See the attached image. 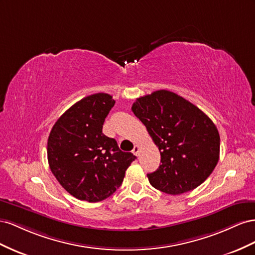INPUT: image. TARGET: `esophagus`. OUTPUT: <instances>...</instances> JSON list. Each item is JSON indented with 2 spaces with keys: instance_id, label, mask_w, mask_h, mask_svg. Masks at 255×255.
Listing matches in <instances>:
<instances>
[{
  "instance_id": "obj_1",
  "label": "esophagus",
  "mask_w": 255,
  "mask_h": 255,
  "mask_svg": "<svg viewBox=\"0 0 255 255\" xmlns=\"http://www.w3.org/2000/svg\"><path fill=\"white\" fill-rule=\"evenodd\" d=\"M139 151H140V147L139 145H134V147L132 149V152L135 155V156H139Z\"/></svg>"
}]
</instances>
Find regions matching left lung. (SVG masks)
I'll return each mask as SVG.
<instances>
[{
  "label": "left lung",
  "instance_id": "8db88e82",
  "mask_svg": "<svg viewBox=\"0 0 255 255\" xmlns=\"http://www.w3.org/2000/svg\"><path fill=\"white\" fill-rule=\"evenodd\" d=\"M131 110L161 155L159 168L147 174L150 185L177 195L204 183L220 154V135L213 121L190 101L166 90L136 98Z\"/></svg>",
  "mask_w": 255,
  "mask_h": 255
}]
</instances>
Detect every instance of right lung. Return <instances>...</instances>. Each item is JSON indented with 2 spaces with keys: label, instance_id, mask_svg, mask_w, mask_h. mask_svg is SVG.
<instances>
[{
  "label": "right lung",
  "instance_id": "1",
  "mask_svg": "<svg viewBox=\"0 0 255 255\" xmlns=\"http://www.w3.org/2000/svg\"><path fill=\"white\" fill-rule=\"evenodd\" d=\"M115 104L97 93L71 106L56 121L48 137V162L62 187L75 198L91 203L113 194L136 157L122 151L103 125Z\"/></svg>",
  "mask_w": 255,
  "mask_h": 255
}]
</instances>
